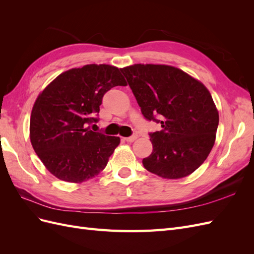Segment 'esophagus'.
Here are the masks:
<instances>
[{
  "mask_svg": "<svg viewBox=\"0 0 254 254\" xmlns=\"http://www.w3.org/2000/svg\"><path fill=\"white\" fill-rule=\"evenodd\" d=\"M136 139H137V134L134 133V134L130 135V136H128V137H125V141H127V142H133V141L136 140Z\"/></svg>",
  "mask_w": 254,
  "mask_h": 254,
  "instance_id": "esophagus-1",
  "label": "esophagus"
}]
</instances>
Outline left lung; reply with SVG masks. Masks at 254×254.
I'll return each mask as SVG.
<instances>
[{
	"instance_id": "left-lung-1",
	"label": "left lung",
	"mask_w": 254,
	"mask_h": 254,
	"mask_svg": "<svg viewBox=\"0 0 254 254\" xmlns=\"http://www.w3.org/2000/svg\"><path fill=\"white\" fill-rule=\"evenodd\" d=\"M147 121L161 124L149 132L152 152L146 170L166 179L189 176L209 156L218 111L203 84L171 65L134 64L121 68Z\"/></svg>"
}]
</instances>
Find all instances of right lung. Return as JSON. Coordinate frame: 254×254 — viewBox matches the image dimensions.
<instances>
[{"mask_svg":"<svg viewBox=\"0 0 254 254\" xmlns=\"http://www.w3.org/2000/svg\"><path fill=\"white\" fill-rule=\"evenodd\" d=\"M118 67L87 64L60 74L38 96L30 115V142L58 179L79 183L93 178L108 163L119 136L89 129L98 122L106 92L126 86Z\"/></svg>","mask_w":254,"mask_h":254,"instance_id":"1","label":"right lung"}]
</instances>
